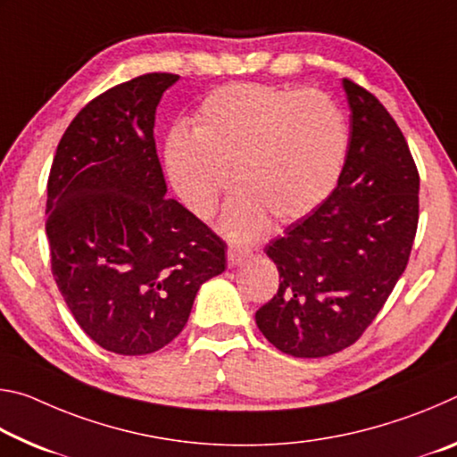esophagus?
Listing matches in <instances>:
<instances>
[{
	"instance_id": "obj_1",
	"label": "esophagus",
	"mask_w": 457,
	"mask_h": 457,
	"mask_svg": "<svg viewBox=\"0 0 457 457\" xmlns=\"http://www.w3.org/2000/svg\"><path fill=\"white\" fill-rule=\"evenodd\" d=\"M250 250H247V247H244V245H229L228 247V262H229V266H239L242 264V262L250 256Z\"/></svg>"
}]
</instances>
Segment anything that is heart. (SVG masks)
<instances>
[{"mask_svg": "<svg viewBox=\"0 0 457 457\" xmlns=\"http://www.w3.org/2000/svg\"><path fill=\"white\" fill-rule=\"evenodd\" d=\"M349 154V125L322 92L229 84L199 108L195 130L175 127L165 143L169 181L199 220L212 218L229 187L239 189L221 218L234 239H252L270 215L300 220L335 191Z\"/></svg>", "mask_w": 457, "mask_h": 457, "instance_id": "obj_1", "label": "heart"}]
</instances>
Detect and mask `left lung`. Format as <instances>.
I'll use <instances>...</instances> for the list:
<instances>
[{
	"instance_id": "1",
	"label": "left lung",
	"mask_w": 457,
	"mask_h": 457,
	"mask_svg": "<svg viewBox=\"0 0 457 457\" xmlns=\"http://www.w3.org/2000/svg\"><path fill=\"white\" fill-rule=\"evenodd\" d=\"M351 141L335 191L266 247L280 274L256 324L300 359L351 346L395 288L420 220V173L386 108L345 79Z\"/></svg>"
}]
</instances>
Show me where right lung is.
Segmentation results:
<instances>
[{
    "mask_svg": "<svg viewBox=\"0 0 457 457\" xmlns=\"http://www.w3.org/2000/svg\"><path fill=\"white\" fill-rule=\"evenodd\" d=\"M177 74L103 92L54 154L46 201L52 274L103 349L149 354L187 324L199 286L226 270V242L175 199L154 145V111Z\"/></svg>",
    "mask_w": 457,
    "mask_h": 457,
    "instance_id": "add662e5",
    "label": "right lung"
}]
</instances>
